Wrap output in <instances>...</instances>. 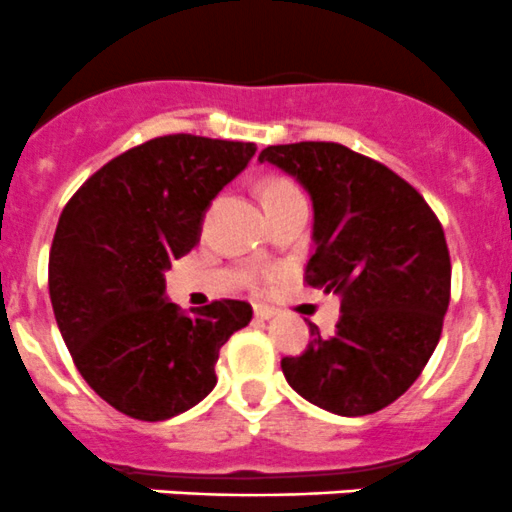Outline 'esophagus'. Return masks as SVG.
<instances>
[{
  "label": "esophagus",
  "mask_w": 512,
  "mask_h": 512,
  "mask_svg": "<svg viewBox=\"0 0 512 512\" xmlns=\"http://www.w3.org/2000/svg\"><path fill=\"white\" fill-rule=\"evenodd\" d=\"M254 313H256V318H261V321H268V318L276 316V308L263 306V303H256V306H254Z\"/></svg>",
  "instance_id": "esophagus-1"
}]
</instances>
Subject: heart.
Wrapping results in <instances>:
<instances>
[{
  "mask_svg": "<svg viewBox=\"0 0 512 512\" xmlns=\"http://www.w3.org/2000/svg\"><path fill=\"white\" fill-rule=\"evenodd\" d=\"M288 191H296V186L286 184V181H271V184H266V189H263V201L276 199V196L288 194Z\"/></svg>",
  "mask_w": 512,
  "mask_h": 512,
  "instance_id": "obj_1",
  "label": "heart"
}]
</instances>
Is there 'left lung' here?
Wrapping results in <instances>:
<instances>
[{
    "instance_id": "obj_1",
    "label": "left lung",
    "mask_w": 512,
    "mask_h": 512,
    "mask_svg": "<svg viewBox=\"0 0 512 512\" xmlns=\"http://www.w3.org/2000/svg\"><path fill=\"white\" fill-rule=\"evenodd\" d=\"M291 174L313 201L306 283L341 296L331 336L311 323L288 386L336 416H368L413 386L443 331L450 254L443 226L406 179L333 141L268 146L258 156Z\"/></svg>"
}]
</instances>
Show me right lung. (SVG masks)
Returning a JSON list of instances; mask_svg holds the SVG:
<instances>
[{"label": "right lung", "instance_id": "right-lung-1", "mask_svg": "<svg viewBox=\"0 0 512 512\" xmlns=\"http://www.w3.org/2000/svg\"><path fill=\"white\" fill-rule=\"evenodd\" d=\"M256 144L169 134L124 151L84 181L59 216L49 296L82 378L136 421H166L204 401L246 301L191 316L166 301L164 271L189 254L206 209L246 169Z\"/></svg>", "mask_w": 512, "mask_h": 512}]
</instances>
